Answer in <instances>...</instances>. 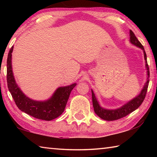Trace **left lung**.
<instances>
[{"label": "left lung", "mask_w": 157, "mask_h": 157, "mask_svg": "<svg viewBox=\"0 0 157 157\" xmlns=\"http://www.w3.org/2000/svg\"><path fill=\"white\" fill-rule=\"evenodd\" d=\"M130 41L131 43L133 44L135 46L137 47L140 48L143 50V52H144V57L146 63V68H147V82L145 84L144 87L142 89L140 94L136 96L134 99L129 101V102H127L126 105H123V107L114 110H109V109H105L101 107L99 103L97 101L96 98L95 96V94H94V91H91L92 92V101H93V106H94V109L95 111V113L97 114V115L101 118L103 120L105 121H116L118 120V119L123 118V117L126 116L129 114L130 113L133 112V111H135L136 109L139 108L140 105L142 104L143 100H144L146 94H147L148 85H149V82H150V71H149V66L147 64V55H146L145 51L144 50V48H143V45L140 44V42L138 40L136 36H135L134 33H133L132 30H130Z\"/></svg>", "instance_id": "1"}]
</instances>
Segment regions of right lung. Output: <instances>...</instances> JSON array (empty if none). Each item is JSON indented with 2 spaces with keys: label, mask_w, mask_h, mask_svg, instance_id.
<instances>
[{
  "label": "right lung",
  "mask_w": 157,
  "mask_h": 157,
  "mask_svg": "<svg viewBox=\"0 0 157 157\" xmlns=\"http://www.w3.org/2000/svg\"><path fill=\"white\" fill-rule=\"evenodd\" d=\"M12 51L13 46L10 50L7 60V82L9 91L18 108L28 115L41 120L48 121L57 118L64 111L69 95L76 84L59 87L51 98L44 102L30 99L23 94L15 82L12 70Z\"/></svg>",
  "instance_id": "right-lung-1"
}]
</instances>
